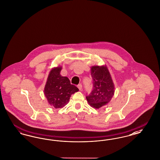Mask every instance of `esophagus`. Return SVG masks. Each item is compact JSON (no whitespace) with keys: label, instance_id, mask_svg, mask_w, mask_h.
Masks as SVG:
<instances>
[{"label":"esophagus","instance_id":"esophagus-1","mask_svg":"<svg viewBox=\"0 0 160 160\" xmlns=\"http://www.w3.org/2000/svg\"><path fill=\"white\" fill-rule=\"evenodd\" d=\"M77 87H78V88L79 89L80 91H82V85L81 84H79L77 86Z\"/></svg>","mask_w":160,"mask_h":160}]
</instances>
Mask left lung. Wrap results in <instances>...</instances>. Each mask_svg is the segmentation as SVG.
Segmentation results:
<instances>
[{"label": "left lung", "instance_id": "1", "mask_svg": "<svg viewBox=\"0 0 160 160\" xmlns=\"http://www.w3.org/2000/svg\"><path fill=\"white\" fill-rule=\"evenodd\" d=\"M91 70L93 90L86 98L91 106L98 109L110 101L114 95V85L106 65L92 66Z\"/></svg>", "mask_w": 160, "mask_h": 160}]
</instances>
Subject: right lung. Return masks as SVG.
<instances>
[{
  "label": "right lung",
  "mask_w": 160,
  "mask_h": 160,
  "mask_svg": "<svg viewBox=\"0 0 160 160\" xmlns=\"http://www.w3.org/2000/svg\"><path fill=\"white\" fill-rule=\"evenodd\" d=\"M62 68V67H57L50 70L44 90L48 104L55 108L65 106L71 95L79 91L71 84L68 77L61 76Z\"/></svg>",
  "instance_id": "right-lung-1"
}]
</instances>
